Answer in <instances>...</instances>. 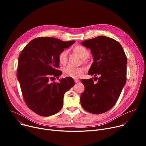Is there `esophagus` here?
<instances>
[{
    "instance_id": "1",
    "label": "esophagus",
    "mask_w": 146,
    "mask_h": 146,
    "mask_svg": "<svg viewBox=\"0 0 146 146\" xmlns=\"http://www.w3.org/2000/svg\"><path fill=\"white\" fill-rule=\"evenodd\" d=\"M74 81L75 83H78V82H79V80L77 79H74Z\"/></svg>"
}]
</instances>
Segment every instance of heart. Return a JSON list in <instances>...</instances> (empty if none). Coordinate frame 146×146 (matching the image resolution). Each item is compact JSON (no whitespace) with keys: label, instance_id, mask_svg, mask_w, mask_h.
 Segmentation results:
<instances>
[{"label":"heart","instance_id":"b5f03b06","mask_svg":"<svg viewBox=\"0 0 146 146\" xmlns=\"http://www.w3.org/2000/svg\"><path fill=\"white\" fill-rule=\"evenodd\" d=\"M73 51L83 59V62H85V59L88 58L89 56V51L82 45L75 46L73 49ZM67 56L68 51L66 50L61 51L58 54V60L61 65H65L67 63ZM63 72L64 74L67 77L77 79L80 77V76L85 72V68L83 67H73L71 66H67L63 68Z\"/></svg>","mask_w":146,"mask_h":146}]
</instances>
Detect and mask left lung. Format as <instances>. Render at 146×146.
Listing matches in <instances>:
<instances>
[{
	"label": "left lung",
	"mask_w": 146,
	"mask_h": 146,
	"mask_svg": "<svg viewBox=\"0 0 146 146\" xmlns=\"http://www.w3.org/2000/svg\"><path fill=\"white\" fill-rule=\"evenodd\" d=\"M82 44L90 50L94 57L88 74L100 77L97 83L92 79L81 80L85 90L80 103L86 111L101 114L111 110L118 101L126 83L127 58L121 45L110 37L99 36Z\"/></svg>",
	"instance_id": "1"
}]
</instances>
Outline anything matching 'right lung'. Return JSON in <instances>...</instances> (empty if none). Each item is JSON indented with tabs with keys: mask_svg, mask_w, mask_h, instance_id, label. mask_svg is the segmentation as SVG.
I'll return each mask as SVG.
<instances>
[{
	"mask_svg": "<svg viewBox=\"0 0 146 146\" xmlns=\"http://www.w3.org/2000/svg\"><path fill=\"white\" fill-rule=\"evenodd\" d=\"M75 41H63L51 37H38L24 47L18 58L17 78L24 100L28 108L42 117L57 113L63 106L66 92L74 85L72 78H58L62 72L58 54Z\"/></svg>",
	"mask_w": 146,
	"mask_h": 146,
	"instance_id": "right-lung-1",
	"label": "right lung"
}]
</instances>
